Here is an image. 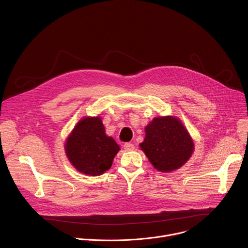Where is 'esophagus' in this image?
<instances>
[{
	"mask_svg": "<svg viewBox=\"0 0 248 248\" xmlns=\"http://www.w3.org/2000/svg\"><path fill=\"white\" fill-rule=\"evenodd\" d=\"M124 148L125 151H132V150H134V145L132 143L127 142V143H124Z\"/></svg>",
	"mask_w": 248,
	"mask_h": 248,
	"instance_id": "34e87169",
	"label": "esophagus"
}]
</instances>
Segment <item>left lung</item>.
I'll return each mask as SVG.
<instances>
[{
  "label": "left lung",
  "instance_id": "8db88e82",
  "mask_svg": "<svg viewBox=\"0 0 248 248\" xmlns=\"http://www.w3.org/2000/svg\"><path fill=\"white\" fill-rule=\"evenodd\" d=\"M153 167L164 172L180 169L192 155L194 143L180 119L168 116L152 120L145 126L139 144Z\"/></svg>",
  "mask_w": 248,
  "mask_h": 248
}]
</instances>
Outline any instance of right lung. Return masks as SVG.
Wrapping results in <instances>:
<instances>
[{"mask_svg":"<svg viewBox=\"0 0 248 248\" xmlns=\"http://www.w3.org/2000/svg\"><path fill=\"white\" fill-rule=\"evenodd\" d=\"M64 150L78 171L96 176L111 168L120 146L112 137L106 135L100 117H86L68 135Z\"/></svg>","mask_w":248,"mask_h":248,"instance_id":"obj_1","label":"right lung"}]
</instances>
